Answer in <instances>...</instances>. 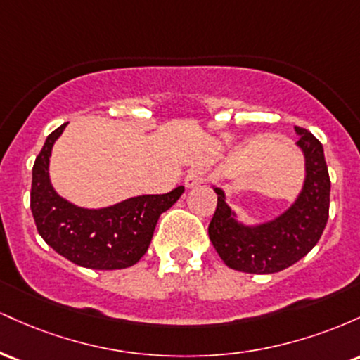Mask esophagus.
<instances>
[{
	"mask_svg": "<svg viewBox=\"0 0 360 360\" xmlns=\"http://www.w3.org/2000/svg\"><path fill=\"white\" fill-rule=\"evenodd\" d=\"M206 183V176H205V171L200 167H194L191 171L188 172V176H186L184 179V184L186 188H196V186H201Z\"/></svg>",
	"mask_w": 360,
	"mask_h": 360,
	"instance_id": "34e87169",
	"label": "esophagus"
}]
</instances>
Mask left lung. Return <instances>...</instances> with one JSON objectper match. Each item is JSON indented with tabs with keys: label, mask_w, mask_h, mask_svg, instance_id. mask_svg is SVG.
<instances>
[{
	"label": "left lung",
	"mask_w": 360,
	"mask_h": 360,
	"mask_svg": "<svg viewBox=\"0 0 360 360\" xmlns=\"http://www.w3.org/2000/svg\"><path fill=\"white\" fill-rule=\"evenodd\" d=\"M296 142L304 155V184L300 196L283 214L260 225H243L225 201V193L213 188L218 203L208 235L214 250L230 269L250 274H272L303 259L323 233L330 208V176L323 147L315 135L295 127Z\"/></svg>",
	"instance_id": "1"
}]
</instances>
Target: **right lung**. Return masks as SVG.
Segmentation results:
<instances>
[{"mask_svg": "<svg viewBox=\"0 0 360 360\" xmlns=\"http://www.w3.org/2000/svg\"><path fill=\"white\" fill-rule=\"evenodd\" d=\"M65 125L49 135L32 169L30 208L37 230L47 245L77 266L101 271L134 266L150 245L159 217L179 200L184 186L98 210L69 203L56 193L49 177L52 147Z\"/></svg>", "mask_w": 360, "mask_h": 360, "instance_id": "right-lung-1", "label": "right lung"}]
</instances>
